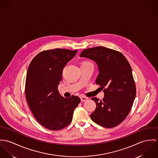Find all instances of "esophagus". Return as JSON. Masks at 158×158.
<instances>
[{
    "mask_svg": "<svg viewBox=\"0 0 158 158\" xmlns=\"http://www.w3.org/2000/svg\"><path fill=\"white\" fill-rule=\"evenodd\" d=\"M88 99L87 98H86V97H81V102H85V101H87Z\"/></svg>",
    "mask_w": 158,
    "mask_h": 158,
    "instance_id": "34e87169",
    "label": "esophagus"
}]
</instances>
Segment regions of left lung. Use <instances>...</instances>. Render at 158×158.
<instances>
[{"instance_id": "8db88e82", "label": "left lung", "mask_w": 158, "mask_h": 158, "mask_svg": "<svg viewBox=\"0 0 158 158\" xmlns=\"http://www.w3.org/2000/svg\"><path fill=\"white\" fill-rule=\"evenodd\" d=\"M80 57L97 64L99 74L96 84L104 89L102 100L91 98L96 104L90 114L91 120L105 128L116 127L128 116L136 97V85L128 61L119 52L104 47L85 49Z\"/></svg>"}]
</instances>
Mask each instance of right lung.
<instances>
[{
    "label": "right lung",
    "instance_id": "obj_1",
    "mask_svg": "<svg viewBox=\"0 0 158 158\" xmlns=\"http://www.w3.org/2000/svg\"><path fill=\"white\" fill-rule=\"evenodd\" d=\"M77 50L56 48L37 54L27 73L25 97L38 123L50 130H61L70 123L73 111L81 102L78 96H62L57 90L62 70Z\"/></svg>",
    "mask_w": 158,
    "mask_h": 158
}]
</instances>
